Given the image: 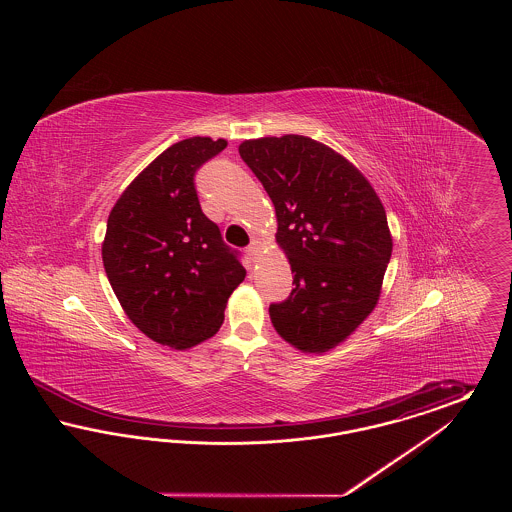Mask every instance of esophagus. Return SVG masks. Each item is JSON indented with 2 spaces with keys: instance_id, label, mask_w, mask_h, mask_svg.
Returning a JSON list of instances; mask_svg holds the SVG:
<instances>
[{
  "instance_id": "34e87169",
  "label": "esophagus",
  "mask_w": 512,
  "mask_h": 512,
  "mask_svg": "<svg viewBox=\"0 0 512 512\" xmlns=\"http://www.w3.org/2000/svg\"><path fill=\"white\" fill-rule=\"evenodd\" d=\"M263 249V242L261 240H253L249 247H247V255L249 257H255V255H259V251Z\"/></svg>"
}]
</instances>
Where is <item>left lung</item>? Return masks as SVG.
Here are the masks:
<instances>
[{"label": "left lung", "instance_id": "left-lung-1", "mask_svg": "<svg viewBox=\"0 0 512 512\" xmlns=\"http://www.w3.org/2000/svg\"><path fill=\"white\" fill-rule=\"evenodd\" d=\"M238 151L274 203L292 267L290 297L268 307L272 326L303 353L330 351L378 303L393 247L386 209L363 172L313 138L268 136Z\"/></svg>", "mask_w": 512, "mask_h": 512}]
</instances>
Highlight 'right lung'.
<instances>
[{"label":"right lung","mask_w":512,"mask_h":512,"mask_svg":"<svg viewBox=\"0 0 512 512\" xmlns=\"http://www.w3.org/2000/svg\"><path fill=\"white\" fill-rule=\"evenodd\" d=\"M226 146L194 136L165 149L117 199L101 245L126 317L147 338L180 351L219 332L228 297L245 278L194 186L195 171Z\"/></svg>","instance_id":"add662e5"}]
</instances>
